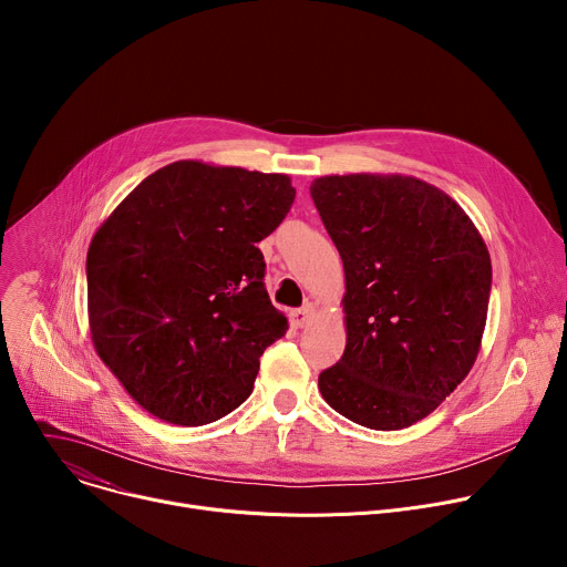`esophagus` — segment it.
Listing matches in <instances>:
<instances>
[{"label": "esophagus", "instance_id": "esophagus-1", "mask_svg": "<svg viewBox=\"0 0 567 567\" xmlns=\"http://www.w3.org/2000/svg\"><path fill=\"white\" fill-rule=\"evenodd\" d=\"M313 313H316V307L313 305H305V307H300V309H293L291 311V326L293 328H305L307 322L313 318Z\"/></svg>", "mask_w": 567, "mask_h": 567}]
</instances>
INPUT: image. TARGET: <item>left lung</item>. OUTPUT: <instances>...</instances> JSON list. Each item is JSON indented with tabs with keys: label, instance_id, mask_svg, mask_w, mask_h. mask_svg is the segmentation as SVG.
<instances>
[{
	"label": "left lung",
	"instance_id": "8db88e82",
	"mask_svg": "<svg viewBox=\"0 0 567 567\" xmlns=\"http://www.w3.org/2000/svg\"><path fill=\"white\" fill-rule=\"evenodd\" d=\"M309 193L346 269L348 343L318 390L354 424L409 429L477 359L492 291L487 245L455 199L417 177L330 175Z\"/></svg>",
	"mask_w": 567,
	"mask_h": 567
}]
</instances>
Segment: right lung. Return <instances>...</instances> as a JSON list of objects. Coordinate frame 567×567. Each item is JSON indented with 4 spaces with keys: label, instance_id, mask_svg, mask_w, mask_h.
Returning a JSON list of instances; mask_svg holds the SVG:
<instances>
[{
    "label": "right lung",
    "instance_id": "obj_1",
    "mask_svg": "<svg viewBox=\"0 0 567 567\" xmlns=\"http://www.w3.org/2000/svg\"><path fill=\"white\" fill-rule=\"evenodd\" d=\"M293 197L287 175L175 161L94 233L92 341L150 415L204 426L251 394L262 352L289 330L265 289L256 245Z\"/></svg>",
    "mask_w": 567,
    "mask_h": 567
}]
</instances>
